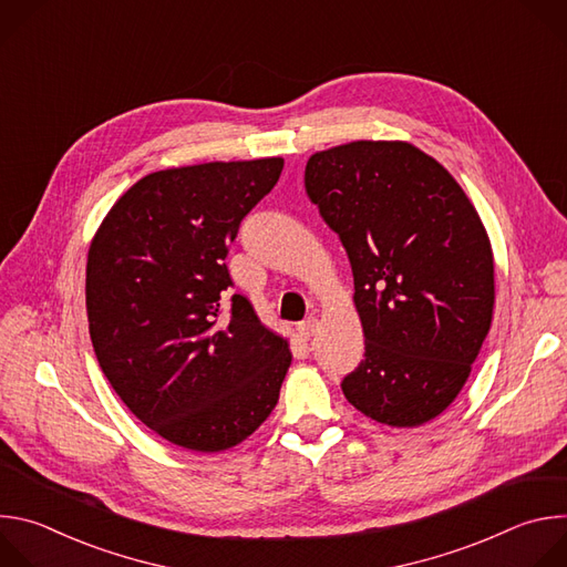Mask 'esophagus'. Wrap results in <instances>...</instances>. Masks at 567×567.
Masks as SVG:
<instances>
[{
	"label": "esophagus",
	"instance_id": "34e87169",
	"mask_svg": "<svg viewBox=\"0 0 567 567\" xmlns=\"http://www.w3.org/2000/svg\"><path fill=\"white\" fill-rule=\"evenodd\" d=\"M298 332H300V337H305V339L313 337V334L318 332V318L309 316L307 320H302V322H300V328H298Z\"/></svg>",
	"mask_w": 567,
	"mask_h": 567
}]
</instances>
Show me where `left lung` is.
Returning a JSON list of instances; mask_svg holds the SVG:
<instances>
[{
  "label": "left lung",
  "mask_w": 567,
  "mask_h": 567,
  "mask_svg": "<svg viewBox=\"0 0 567 567\" xmlns=\"http://www.w3.org/2000/svg\"><path fill=\"white\" fill-rule=\"evenodd\" d=\"M305 188L354 276L365 359L343 379L346 399L392 429L435 420L492 330L494 251L475 206L409 141L313 152Z\"/></svg>",
  "instance_id": "left-lung-1"
}]
</instances>
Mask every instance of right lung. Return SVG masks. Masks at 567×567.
<instances>
[{
  "label": "right lung",
  "instance_id": "add662e5",
  "mask_svg": "<svg viewBox=\"0 0 567 567\" xmlns=\"http://www.w3.org/2000/svg\"><path fill=\"white\" fill-rule=\"evenodd\" d=\"M282 166L265 156L150 173L92 237L85 298L101 370L145 426L182 449L228 451L278 403L289 339L245 296L224 309V258Z\"/></svg>",
  "mask_w": 567,
  "mask_h": 567
}]
</instances>
